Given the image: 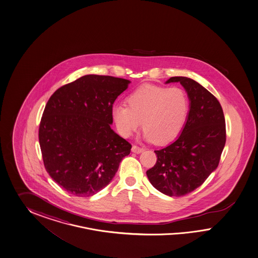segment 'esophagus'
<instances>
[{
	"label": "esophagus",
	"instance_id": "obj_1",
	"mask_svg": "<svg viewBox=\"0 0 258 258\" xmlns=\"http://www.w3.org/2000/svg\"><path fill=\"white\" fill-rule=\"evenodd\" d=\"M145 149H143V148H140V147H138V146H133V149H132V151L134 152V153H141V152H143Z\"/></svg>",
	"mask_w": 258,
	"mask_h": 258
}]
</instances>
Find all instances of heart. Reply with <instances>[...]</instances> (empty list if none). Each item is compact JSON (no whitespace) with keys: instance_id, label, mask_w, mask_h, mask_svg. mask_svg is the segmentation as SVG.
Returning a JSON list of instances; mask_svg holds the SVG:
<instances>
[{"instance_id":"1","label":"heart","mask_w":258,"mask_h":258,"mask_svg":"<svg viewBox=\"0 0 258 258\" xmlns=\"http://www.w3.org/2000/svg\"><path fill=\"white\" fill-rule=\"evenodd\" d=\"M127 107L112 109V119L118 132L130 137L139 130L142 121L145 138L163 145L174 140L186 122L189 112L187 94L178 87L145 84L130 94Z\"/></svg>"}]
</instances>
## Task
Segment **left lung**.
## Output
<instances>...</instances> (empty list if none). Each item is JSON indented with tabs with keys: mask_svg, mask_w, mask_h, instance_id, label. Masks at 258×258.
I'll use <instances>...</instances> for the list:
<instances>
[{
	"mask_svg": "<svg viewBox=\"0 0 258 258\" xmlns=\"http://www.w3.org/2000/svg\"><path fill=\"white\" fill-rule=\"evenodd\" d=\"M187 92L190 109L179 138L155 150L156 164L147 171L150 183L170 197L187 195L200 187L219 164L226 142V125L219 100L195 80L173 77Z\"/></svg>",
	"mask_w": 258,
	"mask_h": 258,
	"instance_id": "8db88e82",
	"label": "left lung"
}]
</instances>
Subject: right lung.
Wrapping results in <instances>:
<instances>
[{
  "label": "right lung",
  "instance_id": "obj_1",
  "mask_svg": "<svg viewBox=\"0 0 258 258\" xmlns=\"http://www.w3.org/2000/svg\"><path fill=\"white\" fill-rule=\"evenodd\" d=\"M130 80L87 75L51 95L39 123L44 167L55 182L78 197L106 187L132 145L110 128L112 105Z\"/></svg>",
  "mask_w": 258,
  "mask_h": 258
}]
</instances>
